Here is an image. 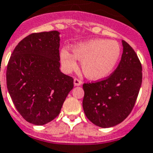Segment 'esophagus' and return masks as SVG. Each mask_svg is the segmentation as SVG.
Returning a JSON list of instances; mask_svg holds the SVG:
<instances>
[{
	"label": "esophagus",
	"mask_w": 153,
	"mask_h": 153,
	"mask_svg": "<svg viewBox=\"0 0 153 153\" xmlns=\"http://www.w3.org/2000/svg\"><path fill=\"white\" fill-rule=\"evenodd\" d=\"M74 86H80V85L82 84V81L80 79L75 78V79H74Z\"/></svg>",
	"instance_id": "34e87169"
}]
</instances>
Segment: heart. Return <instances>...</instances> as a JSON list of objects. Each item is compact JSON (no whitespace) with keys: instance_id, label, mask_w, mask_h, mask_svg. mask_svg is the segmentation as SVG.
I'll list each match as a JSON object with an SVG mask.
<instances>
[{"instance_id":"heart-1","label":"heart","mask_w":153,"mask_h":153,"mask_svg":"<svg viewBox=\"0 0 153 153\" xmlns=\"http://www.w3.org/2000/svg\"><path fill=\"white\" fill-rule=\"evenodd\" d=\"M72 52L73 54L66 50L61 52L64 67L67 71L76 68V58L81 62L85 76L92 80H99L112 73L120 57L121 48L115 41L97 38L75 45Z\"/></svg>"}]
</instances>
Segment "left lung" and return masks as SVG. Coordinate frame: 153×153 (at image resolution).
Returning <instances> with one entry per match:
<instances>
[{"instance_id": "left-lung-1", "label": "left lung", "mask_w": 153, "mask_h": 153, "mask_svg": "<svg viewBox=\"0 0 153 153\" xmlns=\"http://www.w3.org/2000/svg\"><path fill=\"white\" fill-rule=\"evenodd\" d=\"M123 51L117 68L106 79L83 83L82 108L95 125L111 128L133 109L142 83V66L133 49L122 41Z\"/></svg>"}]
</instances>
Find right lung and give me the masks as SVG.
<instances>
[{
  "instance_id": "add662e5",
  "label": "right lung",
  "mask_w": 153,
  "mask_h": 153,
  "mask_svg": "<svg viewBox=\"0 0 153 153\" xmlns=\"http://www.w3.org/2000/svg\"><path fill=\"white\" fill-rule=\"evenodd\" d=\"M59 32L31 33L13 51L6 71L7 88L25 120L44 125L60 113L74 79L60 71Z\"/></svg>"
}]
</instances>
